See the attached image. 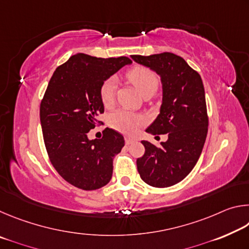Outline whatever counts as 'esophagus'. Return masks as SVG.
<instances>
[{
    "instance_id": "obj_1",
    "label": "esophagus",
    "mask_w": 249,
    "mask_h": 249,
    "mask_svg": "<svg viewBox=\"0 0 249 249\" xmlns=\"http://www.w3.org/2000/svg\"><path fill=\"white\" fill-rule=\"evenodd\" d=\"M134 142H136V140H135V138L128 137V136H126V137H125V142H126V145H130V144H133Z\"/></svg>"
}]
</instances>
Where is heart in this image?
<instances>
[{
	"label": "heart",
	"instance_id": "heart-1",
	"mask_svg": "<svg viewBox=\"0 0 249 249\" xmlns=\"http://www.w3.org/2000/svg\"><path fill=\"white\" fill-rule=\"evenodd\" d=\"M127 78L132 82L142 95L148 92H155L158 88L159 80L157 74L145 67H135L128 71ZM117 88V79L111 77L105 80L100 89L101 101L104 107H109L114 102L115 92ZM144 117L136 113L127 111V109H120L113 113L111 116V125L115 129L124 134H134L137 132L140 126L144 123Z\"/></svg>",
	"mask_w": 249,
	"mask_h": 249
}]
</instances>
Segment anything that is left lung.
Returning a JSON list of instances; mask_svg holds the SVG:
<instances>
[{
  "label": "left lung",
  "mask_w": 249,
  "mask_h": 249,
  "mask_svg": "<svg viewBox=\"0 0 249 249\" xmlns=\"http://www.w3.org/2000/svg\"><path fill=\"white\" fill-rule=\"evenodd\" d=\"M130 57L155 71L161 81V107L146 132L168 134L160 147L142 142L145 154L137 159V170L151 187H171L190 174L203 149L209 126L203 82L200 74L175 53Z\"/></svg>",
  "instance_id": "1"
}]
</instances>
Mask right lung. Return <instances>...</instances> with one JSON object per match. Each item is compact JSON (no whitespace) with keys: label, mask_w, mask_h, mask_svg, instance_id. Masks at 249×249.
<instances>
[{"label":"right lung","mask_w":249,"mask_h":249,"mask_svg":"<svg viewBox=\"0 0 249 249\" xmlns=\"http://www.w3.org/2000/svg\"><path fill=\"white\" fill-rule=\"evenodd\" d=\"M130 64L127 57L74 54L54 70L41 101L40 124L50 161L67 182L82 190L109 182L113 158L125 145L123 135L114 129H105L100 140H89L88 133L104 112L102 83Z\"/></svg>","instance_id":"right-lung-1"}]
</instances>
